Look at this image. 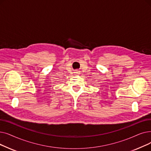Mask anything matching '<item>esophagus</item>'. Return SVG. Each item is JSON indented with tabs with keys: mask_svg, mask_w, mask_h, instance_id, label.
Listing matches in <instances>:
<instances>
[{
	"mask_svg": "<svg viewBox=\"0 0 151 151\" xmlns=\"http://www.w3.org/2000/svg\"><path fill=\"white\" fill-rule=\"evenodd\" d=\"M75 74L76 75H79V74H80V71L79 70H76L75 72Z\"/></svg>",
	"mask_w": 151,
	"mask_h": 151,
	"instance_id": "34e87169",
	"label": "esophagus"
}]
</instances>
